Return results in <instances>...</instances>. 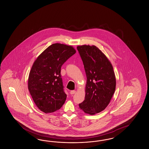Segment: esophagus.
Returning <instances> with one entry per match:
<instances>
[{
	"label": "esophagus",
	"instance_id": "esophagus-1",
	"mask_svg": "<svg viewBox=\"0 0 149 149\" xmlns=\"http://www.w3.org/2000/svg\"><path fill=\"white\" fill-rule=\"evenodd\" d=\"M75 93H76V91H74V90H73V91H71L70 92V94H74Z\"/></svg>",
	"mask_w": 149,
	"mask_h": 149
}]
</instances>
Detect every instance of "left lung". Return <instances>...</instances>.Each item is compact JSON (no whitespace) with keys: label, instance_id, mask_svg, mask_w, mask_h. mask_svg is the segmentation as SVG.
Returning <instances> with one entry per match:
<instances>
[{"label":"left lung","instance_id":"left-lung-1","mask_svg":"<svg viewBox=\"0 0 149 149\" xmlns=\"http://www.w3.org/2000/svg\"><path fill=\"white\" fill-rule=\"evenodd\" d=\"M87 77L85 100L79 107L94 115L104 110L115 92L116 79L113 66L105 54L95 45L77 46Z\"/></svg>","mask_w":149,"mask_h":149}]
</instances>
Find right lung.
Masks as SVG:
<instances>
[{"label":"right lung","mask_w":149,"mask_h":149,"mask_svg":"<svg viewBox=\"0 0 149 149\" xmlns=\"http://www.w3.org/2000/svg\"><path fill=\"white\" fill-rule=\"evenodd\" d=\"M70 45H50L35 61L29 73L28 89L32 99L41 111L48 113L61 108L66 100L61 68L75 54Z\"/></svg>","instance_id":"right-lung-1"}]
</instances>
